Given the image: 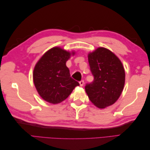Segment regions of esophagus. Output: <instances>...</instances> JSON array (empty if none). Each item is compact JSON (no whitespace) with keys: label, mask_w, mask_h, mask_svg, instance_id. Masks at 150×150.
<instances>
[{"label":"esophagus","mask_w":150,"mask_h":150,"mask_svg":"<svg viewBox=\"0 0 150 150\" xmlns=\"http://www.w3.org/2000/svg\"><path fill=\"white\" fill-rule=\"evenodd\" d=\"M84 84V81L83 80H81V81H79V84L81 86H83Z\"/></svg>","instance_id":"34e87169"}]
</instances>
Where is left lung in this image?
I'll list each match as a JSON object with an SVG mask.
<instances>
[{"mask_svg":"<svg viewBox=\"0 0 150 150\" xmlns=\"http://www.w3.org/2000/svg\"><path fill=\"white\" fill-rule=\"evenodd\" d=\"M94 81L85 86L94 105L104 108L114 104L120 96L125 82V72L121 61L114 53L98 47L88 54Z\"/></svg>","mask_w":150,"mask_h":150,"instance_id":"8db88e82","label":"left lung"}]
</instances>
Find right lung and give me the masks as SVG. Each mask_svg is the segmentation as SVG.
Segmentation results:
<instances>
[{"instance_id":"obj_1","label":"right lung","mask_w":150,"mask_h":150,"mask_svg":"<svg viewBox=\"0 0 150 150\" xmlns=\"http://www.w3.org/2000/svg\"><path fill=\"white\" fill-rule=\"evenodd\" d=\"M74 55V52H72ZM71 53L59 47L49 49L35 64L33 81L39 94L52 104L61 103L69 96L78 81L72 79L66 61Z\"/></svg>"}]
</instances>
